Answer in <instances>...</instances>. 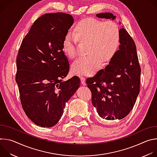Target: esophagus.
<instances>
[{
  "label": "esophagus",
  "mask_w": 157,
  "mask_h": 157,
  "mask_svg": "<svg viewBox=\"0 0 157 157\" xmlns=\"http://www.w3.org/2000/svg\"><path fill=\"white\" fill-rule=\"evenodd\" d=\"M81 82H82V84L83 86H86V81H85V78L82 76L81 77Z\"/></svg>",
  "instance_id": "esophagus-1"
}]
</instances>
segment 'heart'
I'll return each instance as SVG.
<instances>
[{"instance_id":"1","label":"heart","mask_w":157,"mask_h":157,"mask_svg":"<svg viewBox=\"0 0 157 157\" xmlns=\"http://www.w3.org/2000/svg\"><path fill=\"white\" fill-rule=\"evenodd\" d=\"M121 30L113 21H103L86 18L76 24L72 34H67L63 42V50L66 56L73 59L76 56V42L86 44L85 57L79 58L72 65V71L81 76H91L116 55L121 44Z\"/></svg>"}]
</instances>
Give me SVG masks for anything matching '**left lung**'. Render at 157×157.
Wrapping results in <instances>:
<instances>
[{"label": "left lung", "instance_id": "left-lung-1", "mask_svg": "<svg viewBox=\"0 0 157 157\" xmlns=\"http://www.w3.org/2000/svg\"><path fill=\"white\" fill-rule=\"evenodd\" d=\"M100 18H116L112 13L96 14ZM121 25V21L119 22ZM118 52L104 70L86 80L92 92V103L100 117L108 121L122 119L132 110L140 92V66L136 44L121 26Z\"/></svg>", "mask_w": 157, "mask_h": 157}]
</instances>
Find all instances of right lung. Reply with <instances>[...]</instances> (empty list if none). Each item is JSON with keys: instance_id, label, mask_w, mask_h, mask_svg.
<instances>
[{"instance_id": "obj_1", "label": "right lung", "mask_w": 157, "mask_h": 157, "mask_svg": "<svg viewBox=\"0 0 157 157\" xmlns=\"http://www.w3.org/2000/svg\"><path fill=\"white\" fill-rule=\"evenodd\" d=\"M74 23L73 17L44 14L31 27L16 59L15 80L27 117L42 127L55 125L68 102L80 86L79 77L63 81L70 70L63 42Z\"/></svg>"}]
</instances>
